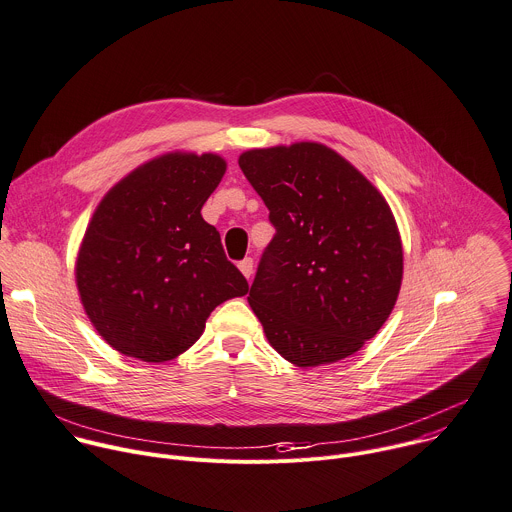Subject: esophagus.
<instances>
[{
	"instance_id": "1",
	"label": "esophagus",
	"mask_w": 512,
	"mask_h": 512,
	"mask_svg": "<svg viewBox=\"0 0 512 512\" xmlns=\"http://www.w3.org/2000/svg\"><path fill=\"white\" fill-rule=\"evenodd\" d=\"M239 269H241V273H243L247 279H251V275H253V259H251V257H245L243 261H239Z\"/></svg>"
}]
</instances>
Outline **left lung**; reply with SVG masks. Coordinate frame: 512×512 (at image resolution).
Segmentation results:
<instances>
[{"mask_svg":"<svg viewBox=\"0 0 512 512\" xmlns=\"http://www.w3.org/2000/svg\"><path fill=\"white\" fill-rule=\"evenodd\" d=\"M239 166L275 227L247 297L269 344L299 368L356 354L386 323L402 285L390 205L319 142L253 148Z\"/></svg>","mask_w":512,"mask_h":512,"instance_id":"left-lung-1","label":"left lung"}]
</instances>
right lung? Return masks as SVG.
<instances>
[{
	"label": "right lung",
	"mask_w": 512,
	"mask_h": 512,
	"mask_svg": "<svg viewBox=\"0 0 512 512\" xmlns=\"http://www.w3.org/2000/svg\"><path fill=\"white\" fill-rule=\"evenodd\" d=\"M225 170L213 152H168L134 168L94 211L76 285L92 325L120 354L175 360L217 305L249 291L201 215Z\"/></svg>",
	"instance_id": "right-lung-1"
}]
</instances>
